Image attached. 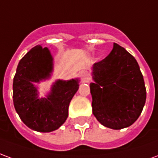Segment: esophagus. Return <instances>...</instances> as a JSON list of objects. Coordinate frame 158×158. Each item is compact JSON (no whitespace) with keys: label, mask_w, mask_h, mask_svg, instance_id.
<instances>
[{"label":"esophagus","mask_w":158,"mask_h":158,"mask_svg":"<svg viewBox=\"0 0 158 158\" xmlns=\"http://www.w3.org/2000/svg\"><path fill=\"white\" fill-rule=\"evenodd\" d=\"M80 75H81V80H82V82L84 83L89 82V75H88V73L86 72V71H82L81 73H80Z\"/></svg>","instance_id":"34e87169"}]
</instances>
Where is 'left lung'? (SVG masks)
<instances>
[{"label":"left lung","mask_w":158,"mask_h":158,"mask_svg":"<svg viewBox=\"0 0 158 158\" xmlns=\"http://www.w3.org/2000/svg\"><path fill=\"white\" fill-rule=\"evenodd\" d=\"M89 88L92 112L105 127L121 129L132 125L146 103V89L135 58L113 43L106 58L93 65Z\"/></svg>","instance_id":"left-lung-1"}]
</instances>
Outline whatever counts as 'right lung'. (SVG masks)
I'll use <instances>...</instances> for the list:
<instances>
[{
	"mask_svg": "<svg viewBox=\"0 0 158 158\" xmlns=\"http://www.w3.org/2000/svg\"><path fill=\"white\" fill-rule=\"evenodd\" d=\"M52 71L49 50L36 45L20 60L13 79L16 112L29 129L39 132H51L64 123L69 103L79 89V79L57 80L46 98L39 99L33 82L47 79Z\"/></svg>",
	"mask_w": 158,
	"mask_h": 158,
	"instance_id": "add662e5",
	"label": "right lung"
}]
</instances>
